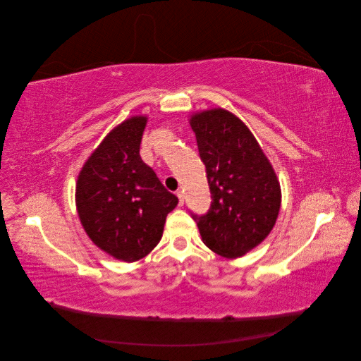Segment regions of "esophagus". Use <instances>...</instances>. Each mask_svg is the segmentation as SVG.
Masks as SVG:
<instances>
[{
    "mask_svg": "<svg viewBox=\"0 0 361 361\" xmlns=\"http://www.w3.org/2000/svg\"><path fill=\"white\" fill-rule=\"evenodd\" d=\"M176 195H178V199H179V204H183V199H185V194H183V191H178L176 192Z\"/></svg>",
    "mask_w": 361,
    "mask_h": 361,
    "instance_id": "34e87169",
    "label": "esophagus"
}]
</instances>
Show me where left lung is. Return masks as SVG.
Instances as JSON below:
<instances>
[{"instance_id": "obj_1", "label": "left lung", "mask_w": 361, "mask_h": 361, "mask_svg": "<svg viewBox=\"0 0 361 361\" xmlns=\"http://www.w3.org/2000/svg\"><path fill=\"white\" fill-rule=\"evenodd\" d=\"M206 167L211 207L192 214L203 243L216 255L239 257L269 235L280 211V183L250 129L221 108L190 120Z\"/></svg>"}]
</instances>
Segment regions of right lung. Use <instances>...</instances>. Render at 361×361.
Listing matches in <instances>:
<instances>
[{
  "label": "right lung",
  "instance_id": "right-lung-1",
  "mask_svg": "<svg viewBox=\"0 0 361 361\" xmlns=\"http://www.w3.org/2000/svg\"><path fill=\"white\" fill-rule=\"evenodd\" d=\"M147 118L114 128L87 159L76 182V207L92 241L116 259L135 262L155 248L178 197L140 157Z\"/></svg>",
  "mask_w": 361,
  "mask_h": 361
}]
</instances>
